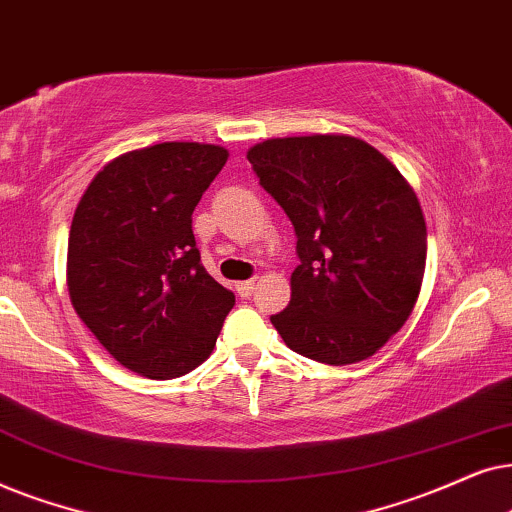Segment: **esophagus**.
Listing matches in <instances>:
<instances>
[{"label": "esophagus", "mask_w": 512, "mask_h": 512, "mask_svg": "<svg viewBox=\"0 0 512 512\" xmlns=\"http://www.w3.org/2000/svg\"><path fill=\"white\" fill-rule=\"evenodd\" d=\"M252 290H255V281H243V283H236V292L238 297L248 299L252 295Z\"/></svg>", "instance_id": "esophagus-1"}]
</instances>
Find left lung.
I'll use <instances>...</instances> for the list:
<instances>
[{"label":"left lung","mask_w":512,"mask_h":512,"mask_svg":"<svg viewBox=\"0 0 512 512\" xmlns=\"http://www.w3.org/2000/svg\"><path fill=\"white\" fill-rule=\"evenodd\" d=\"M260 185L290 217L299 264L271 323L299 356L370 358L417 304L426 222L400 170L351 135L274 138L248 149Z\"/></svg>","instance_id":"8db88e82"}]
</instances>
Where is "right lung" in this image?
<instances>
[{
    "label": "right lung",
    "mask_w": 512,
    "mask_h": 512,
    "mask_svg": "<svg viewBox=\"0 0 512 512\" xmlns=\"http://www.w3.org/2000/svg\"><path fill=\"white\" fill-rule=\"evenodd\" d=\"M229 152L161 142L109 161L81 196L67 243L74 311L109 356L149 379L182 377L217 342L234 292L203 269L196 203Z\"/></svg>",
    "instance_id": "1"
}]
</instances>
